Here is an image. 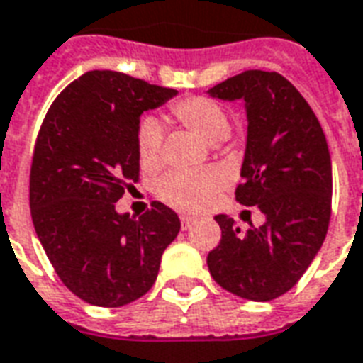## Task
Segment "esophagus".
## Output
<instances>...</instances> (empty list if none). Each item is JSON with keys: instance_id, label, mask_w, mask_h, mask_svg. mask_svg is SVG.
Masks as SVG:
<instances>
[{"instance_id": "obj_1", "label": "esophagus", "mask_w": 363, "mask_h": 363, "mask_svg": "<svg viewBox=\"0 0 363 363\" xmlns=\"http://www.w3.org/2000/svg\"><path fill=\"white\" fill-rule=\"evenodd\" d=\"M194 223V217L190 216H181V225H182V230H186Z\"/></svg>"}]
</instances>
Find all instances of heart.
Segmentation results:
<instances>
[{"label": "heart", "mask_w": 363, "mask_h": 363, "mask_svg": "<svg viewBox=\"0 0 363 363\" xmlns=\"http://www.w3.org/2000/svg\"><path fill=\"white\" fill-rule=\"evenodd\" d=\"M173 115L182 125L209 144L229 138L230 119L219 104L208 98L182 99L173 106ZM163 130L155 117H144L136 128V154L144 169H155L161 161ZM225 177L217 169L173 171L157 182L155 194L161 202L177 211L194 213L208 208L221 190Z\"/></svg>", "instance_id": "heart-1"}]
</instances>
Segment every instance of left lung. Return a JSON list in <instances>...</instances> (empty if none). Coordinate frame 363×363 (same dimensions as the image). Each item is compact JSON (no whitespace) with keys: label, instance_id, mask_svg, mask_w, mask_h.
<instances>
[{"label":"left lung","instance_id":"obj_1","mask_svg":"<svg viewBox=\"0 0 363 363\" xmlns=\"http://www.w3.org/2000/svg\"><path fill=\"white\" fill-rule=\"evenodd\" d=\"M208 94L244 101L248 136L236 202L265 216L262 227L246 233L229 216H216L221 242L209 252V273L236 296L269 302L298 283L325 240L333 192L329 146L308 101L279 72L244 71Z\"/></svg>","mask_w":363,"mask_h":363}]
</instances>
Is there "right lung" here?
<instances>
[{
  "instance_id": "1",
  "label": "right lung",
  "mask_w": 363,
  "mask_h": 363,
  "mask_svg": "<svg viewBox=\"0 0 363 363\" xmlns=\"http://www.w3.org/2000/svg\"><path fill=\"white\" fill-rule=\"evenodd\" d=\"M177 94L123 72L88 71L45 113L30 167L32 223L59 279L88 304L119 308L144 296L181 230L161 202L140 217L115 209L138 181L142 113Z\"/></svg>"
}]
</instances>
